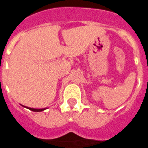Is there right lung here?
Listing matches in <instances>:
<instances>
[{
	"mask_svg": "<svg viewBox=\"0 0 148 148\" xmlns=\"http://www.w3.org/2000/svg\"><path fill=\"white\" fill-rule=\"evenodd\" d=\"M23 106V107L27 108V109H29V110H31V111H33V112H42V111H44L45 109H47V108H44V109H33V108L26 107V106Z\"/></svg>",
	"mask_w": 148,
	"mask_h": 148,
	"instance_id": "1",
	"label": "right lung"
}]
</instances>
